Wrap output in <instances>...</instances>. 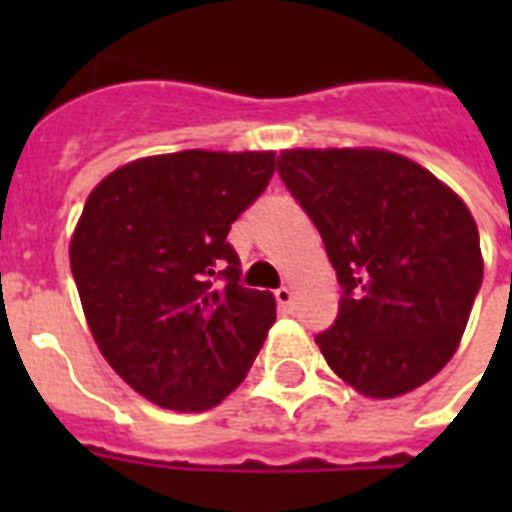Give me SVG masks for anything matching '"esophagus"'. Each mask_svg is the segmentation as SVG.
<instances>
[{
  "mask_svg": "<svg viewBox=\"0 0 512 512\" xmlns=\"http://www.w3.org/2000/svg\"><path fill=\"white\" fill-rule=\"evenodd\" d=\"M276 303H279V308H284V311H292V308H295V292L289 287L276 289Z\"/></svg>",
  "mask_w": 512,
  "mask_h": 512,
  "instance_id": "esophagus-1",
  "label": "esophagus"
}]
</instances>
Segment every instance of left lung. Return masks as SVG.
<instances>
[{"instance_id": "left-lung-1", "label": "left lung", "mask_w": 512, "mask_h": 512, "mask_svg": "<svg viewBox=\"0 0 512 512\" xmlns=\"http://www.w3.org/2000/svg\"><path fill=\"white\" fill-rule=\"evenodd\" d=\"M279 175L342 287L337 321L316 337L332 372L366 398H398L436 377L484 279L468 204L382 148H287Z\"/></svg>"}]
</instances>
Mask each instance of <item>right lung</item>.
<instances>
[{
    "instance_id": "add662e5",
    "label": "right lung",
    "mask_w": 512,
    "mask_h": 512,
    "mask_svg": "<svg viewBox=\"0 0 512 512\" xmlns=\"http://www.w3.org/2000/svg\"><path fill=\"white\" fill-rule=\"evenodd\" d=\"M276 151H177L106 175L68 257L111 369L151 404L207 412L239 388L276 321L271 292L239 284L231 223L265 191Z\"/></svg>"
}]
</instances>
